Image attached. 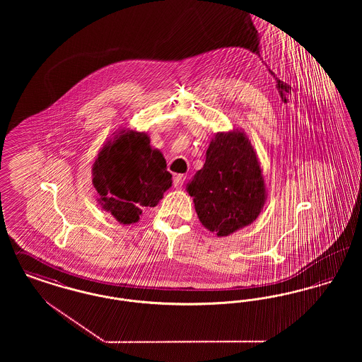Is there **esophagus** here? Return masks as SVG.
<instances>
[{"mask_svg":"<svg viewBox=\"0 0 362 362\" xmlns=\"http://www.w3.org/2000/svg\"><path fill=\"white\" fill-rule=\"evenodd\" d=\"M183 182H185V176H183V175H176V176H173V187H175V189H182Z\"/></svg>","mask_w":362,"mask_h":362,"instance_id":"esophagus-1","label":"esophagus"}]
</instances>
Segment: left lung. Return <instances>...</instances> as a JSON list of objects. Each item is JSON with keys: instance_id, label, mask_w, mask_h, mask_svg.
Masks as SVG:
<instances>
[{"instance_id": "left-lung-1", "label": "left lung", "mask_w": 362, "mask_h": 362, "mask_svg": "<svg viewBox=\"0 0 362 362\" xmlns=\"http://www.w3.org/2000/svg\"><path fill=\"white\" fill-rule=\"evenodd\" d=\"M204 228L226 238L258 218L267 199L257 151L244 130L211 138L204 167L186 185Z\"/></svg>"}]
</instances>
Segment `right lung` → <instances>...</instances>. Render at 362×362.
<instances>
[{"mask_svg":"<svg viewBox=\"0 0 362 362\" xmlns=\"http://www.w3.org/2000/svg\"><path fill=\"white\" fill-rule=\"evenodd\" d=\"M98 204L119 224H136L173 186L163 153L145 132L122 127L105 141L92 164Z\"/></svg>","mask_w":362,"mask_h":362,"instance_id":"right-lung-1","label":"right lung"}]
</instances>
